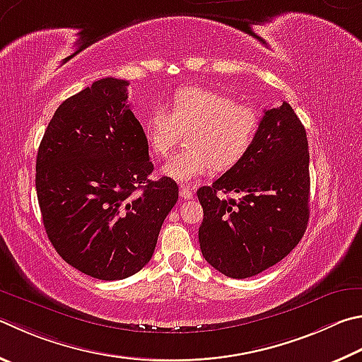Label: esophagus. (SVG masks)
<instances>
[{
  "instance_id": "1",
  "label": "esophagus",
  "mask_w": 362,
  "mask_h": 362,
  "mask_svg": "<svg viewBox=\"0 0 362 362\" xmlns=\"http://www.w3.org/2000/svg\"><path fill=\"white\" fill-rule=\"evenodd\" d=\"M179 193H180V198H183V199H193V196H194L193 188H189L188 185H182Z\"/></svg>"
}]
</instances>
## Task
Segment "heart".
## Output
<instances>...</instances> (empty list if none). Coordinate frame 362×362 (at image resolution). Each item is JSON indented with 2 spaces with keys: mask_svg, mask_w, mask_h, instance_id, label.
I'll use <instances>...</instances> for the list:
<instances>
[{
  "mask_svg": "<svg viewBox=\"0 0 362 362\" xmlns=\"http://www.w3.org/2000/svg\"><path fill=\"white\" fill-rule=\"evenodd\" d=\"M259 112L252 104L235 103L231 96L199 85L177 88L169 112L161 106L150 110L144 122V136L150 150L168 156L180 129L188 148L175 153L163 166V174L180 183L201 175L228 170L245 158L259 129Z\"/></svg>",
  "mask_w": 362,
  "mask_h": 362,
  "instance_id": "obj_1",
  "label": "heart"
}]
</instances>
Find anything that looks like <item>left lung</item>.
I'll return each mask as SVG.
<instances>
[{"label": "left lung", "instance_id": "left-lung-1", "mask_svg": "<svg viewBox=\"0 0 362 362\" xmlns=\"http://www.w3.org/2000/svg\"><path fill=\"white\" fill-rule=\"evenodd\" d=\"M238 192L239 200L223 194ZM308 142L288 103L264 110L256 141L238 166L201 187L202 256L231 279L277 264L299 244L308 223Z\"/></svg>", "mask_w": 362, "mask_h": 362}]
</instances>
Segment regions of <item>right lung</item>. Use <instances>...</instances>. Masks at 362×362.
I'll return each instance as SVG.
<instances>
[{"label":"right lung","mask_w":362,"mask_h":362,"mask_svg":"<svg viewBox=\"0 0 362 362\" xmlns=\"http://www.w3.org/2000/svg\"><path fill=\"white\" fill-rule=\"evenodd\" d=\"M127 87L106 77L63 101L36 160L49 240L68 264L100 280L127 279L147 264L179 199L173 179H148L153 163Z\"/></svg>","instance_id":"1"}]
</instances>
